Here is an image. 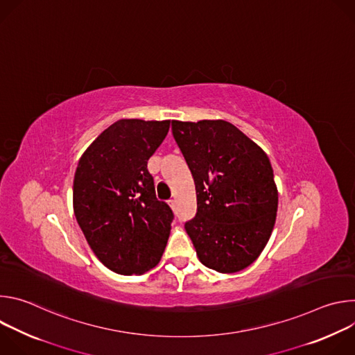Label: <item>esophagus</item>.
<instances>
[{
    "label": "esophagus",
    "instance_id": "esophagus-1",
    "mask_svg": "<svg viewBox=\"0 0 355 355\" xmlns=\"http://www.w3.org/2000/svg\"><path fill=\"white\" fill-rule=\"evenodd\" d=\"M168 205L171 207V209H175V199H171V200H168Z\"/></svg>",
    "mask_w": 355,
    "mask_h": 355
}]
</instances>
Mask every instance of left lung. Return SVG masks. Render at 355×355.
I'll use <instances>...</instances> for the list:
<instances>
[{
  "label": "left lung",
  "mask_w": 355,
  "mask_h": 355,
  "mask_svg": "<svg viewBox=\"0 0 355 355\" xmlns=\"http://www.w3.org/2000/svg\"><path fill=\"white\" fill-rule=\"evenodd\" d=\"M191 170L196 216L185 223L199 261L222 274L254 263L277 219L278 189L266 151L234 125L173 121Z\"/></svg>",
  "instance_id": "obj_1"
}]
</instances>
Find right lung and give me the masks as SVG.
<instances>
[{"label": "right lung", "mask_w": 355, "mask_h": 355, "mask_svg": "<svg viewBox=\"0 0 355 355\" xmlns=\"http://www.w3.org/2000/svg\"><path fill=\"white\" fill-rule=\"evenodd\" d=\"M168 129L170 121H116L78 160L76 219L94 254L116 274H144L164 252L174 215L156 198L147 162Z\"/></svg>", "instance_id": "1"}]
</instances>
